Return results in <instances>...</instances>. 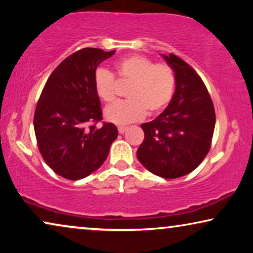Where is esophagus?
<instances>
[{
  "instance_id": "34e87169",
  "label": "esophagus",
  "mask_w": 253,
  "mask_h": 253,
  "mask_svg": "<svg viewBox=\"0 0 253 253\" xmlns=\"http://www.w3.org/2000/svg\"><path fill=\"white\" fill-rule=\"evenodd\" d=\"M126 129H127L126 126H119V132H120L121 134H122V133L126 132Z\"/></svg>"
}]
</instances>
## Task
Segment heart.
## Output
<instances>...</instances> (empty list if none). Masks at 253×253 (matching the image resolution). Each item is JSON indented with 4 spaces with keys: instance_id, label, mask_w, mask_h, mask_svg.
Returning a JSON list of instances; mask_svg holds the SVG:
<instances>
[{
    "instance_id": "1",
    "label": "heart",
    "mask_w": 253,
    "mask_h": 253,
    "mask_svg": "<svg viewBox=\"0 0 253 253\" xmlns=\"http://www.w3.org/2000/svg\"><path fill=\"white\" fill-rule=\"evenodd\" d=\"M121 81L131 82L126 96L129 100L117 101L105 109L109 122L124 126L143 119L146 114L153 115L165 108L170 101L175 87V75L167 64L157 63L141 55H131L115 64ZM94 88L103 101L110 102L116 95V82L106 69L95 71Z\"/></svg>"
}]
</instances>
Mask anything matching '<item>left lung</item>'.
<instances>
[{"mask_svg":"<svg viewBox=\"0 0 253 253\" xmlns=\"http://www.w3.org/2000/svg\"><path fill=\"white\" fill-rule=\"evenodd\" d=\"M175 75V92L167 108L141 124L144 141L137 158L152 174L182 177L209 153L215 126L212 99L198 74L174 54H161Z\"/></svg>","mask_w":253,"mask_h":253,"instance_id":"obj_1","label":"left lung"}]
</instances>
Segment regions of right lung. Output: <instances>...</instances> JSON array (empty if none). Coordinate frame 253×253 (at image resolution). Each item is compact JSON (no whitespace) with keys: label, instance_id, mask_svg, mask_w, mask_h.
Here are the masks:
<instances>
[{"label":"right lung","instance_id":"obj_1","mask_svg":"<svg viewBox=\"0 0 253 253\" xmlns=\"http://www.w3.org/2000/svg\"><path fill=\"white\" fill-rule=\"evenodd\" d=\"M115 54L83 48L65 58L44 85L34 113V132L43 160L62 177L77 181L100 168L119 136L113 123L102 120L94 88L98 65Z\"/></svg>","mask_w":253,"mask_h":253}]
</instances>
